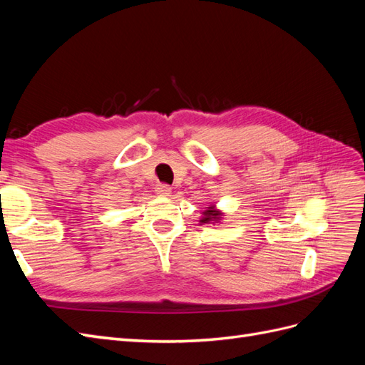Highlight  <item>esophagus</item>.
<instances>
[{"instance_id": "1", "label": "esophagus", "mask_w": 365, "mask_h": 365, "mask_svg": "<svg viewBox=\"0 0 365 365\" xmlns=\"http://www.w3.org/2000/svg\"><path fill=\"white\" fill-rule=\"evenodd\" d=\"M155 192H157L158 196H169L170 192H172V189H170V187H169L168 184H158V185L155 187Z\"/></svg>"}]
</instances>
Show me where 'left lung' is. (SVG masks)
Here are the masks:
<instances>
[{
	"instance_id": "obj_1",
	"label": "left lung",
	"mask_w": 365,
	"mask_h": 365,
	"mask_svg": "<svg viewBox=\"0 0 365 365\" xmlns=\"http://www.w3.org/2000/svg\"><path fill=\"white\" fill-rule=\"evenodd\" d=\"M224 216L222 212H219V210H216L215 204H212L210 207H205V210L202 212V217L200 220V224H215V222H219L220 217Z\"/></svg>"
}]
</instances>
